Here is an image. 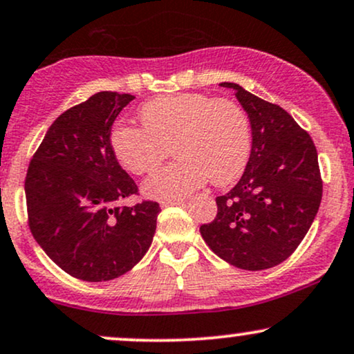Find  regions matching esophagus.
I'll return each mask as SVG.
<instances>
[{"instance_id":"34e87169","label":"esophagus","mask_w":354,"mask_h":354,"mask_svg":"<svg viewBox=\"0 0 354 354\" xmlns=\"http://www.w3.org/2000/svg\"><path fill=\"white\" fill-rule=\"evenodd\" d=\"M185 204V199H174V201H163L161 203V207H169V206H181Z\"/></svg>"}]
</instances>
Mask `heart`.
Returning <instances> with one entry per match:
<instances>
[{"label":"heart","mask_w":354,"mask_h":354,"mask_svg":"<svg viewBox=\"0 0 354 354\" xmlns=\"http://www.w3.org/2000/svg\"><path fill=\"white\" fill-rule=\"evenodd\" d=\"M142 127L118 123L110 131L112 150L133 174L151 173L173 147L178 160L143 185L148 198L183 199L207 180L231 185L244 173L252 148L250 120L236 102L206 93H174L145 102Z\"/></svg>","instance_id":"heart-1"}]
</instances>
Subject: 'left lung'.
Wrapping results in <instances>:
<instances>
[{"mask_svg":"<svg viewBox=\"0 0 354 354\" xmlns=\"http://www.w3.org/2000/svg\"><path fill=\"white\" fill-rule=\"evenodd\" d=\"M234 88L249 115L252 150L245 171L227 194L218 196V214L199 227L209 249L237 269L266 270L295 252L322 203L318 153L308 131L280 105L241 85Z\"/></svg>","mask_w":354,"mask_h":354,"instance_id":"obj_1","label":"left lung"}]
</instances>
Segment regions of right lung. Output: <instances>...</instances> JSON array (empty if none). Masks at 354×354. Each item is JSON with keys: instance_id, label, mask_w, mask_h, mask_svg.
Segmentation results:
<instances>
[{"instance_id": "obj_1", "label": "right lung", "mask_w": 354, "mask_h": 354, "mask_svg": "<svg viewBox=\"0 0 354 354\" xmlns=\"http://www.w3.org/2000/svg\"><path fill=\"white\" fill-rule=\"evenodd\" d=\"M135 97L99 92L59 115L28 166V224L64 272L107 282L136 266L153 241L160 204L140 201L138 186L118 165L110 131Z\"/></svg>"}]
</instances>
